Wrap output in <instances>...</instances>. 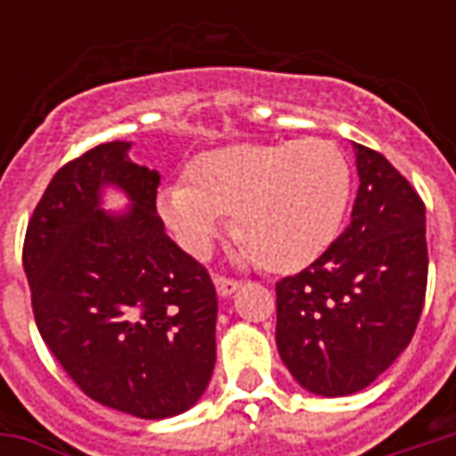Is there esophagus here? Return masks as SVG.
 I'll list each match as a JSON object with an SVG mask.
<instances>
[{"label": "esophagus", "instance_id": "34e87169", "mask_svg": "<svg viewBox=\"0 0 456 456\" xmlns=\"http://www.w3.org/2000/svg\"><path fill=\"white\" fill-rule=\"evenodd\" d=\"M215 288L222 297H229L234 290L239 288V281L234 278H224V276H215Z\"/></svg>", "mask_w": 456, "mask_h": 456}]
</instances>
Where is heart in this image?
I'll list each match as a JSON object with an SVG mask.
<instances>
[{
	"mask_svg": "<svg viewBox=\"0 0 456 456\" xmlns=\"http://www.w3.org/2000/svg\"><path fill=\"white\" fill-rule=\"evenodd\" d=\"M349 200L346 156L332 141L307 136L200 153L190 180L160 190L159 212L192 256L208 254L224 215H232L234 234L258 266L288 273L325 254Z\"/></svg>",
	"mask_w": 456,
	"mask_h": 456,
	"instance_id": "heart-1",
	"label": "heart"
}]
</instances>
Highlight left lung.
<instances>
[{"label": "left lung", "instance_id": "8db88e82", "mask_svg": "<svg viewBox=\"0 0 456 456\" xmlns=\"http://www.w3.org/2000/svg\"><path fill=\"white\" fill-rule=\"evenodd\" d=\"M352 222L305 271L276 283V344L325 398L363 391L411 344L428 286L425 205L381 153L354 143Z\"/></svg>", "mask_w": 456, "mask_h": 456}]
</instances>
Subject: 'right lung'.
<instances>
[{
    "label": "right lung",
    "instance_id": "obj_1",
    "mask_svg": "<svg viewBox=\"0 0 456 456\" xmlns=\"http://www.w3.org/2000/svg\"><path fill=\"white\" fill-rule=\"evenodd\" d=\"M129 149L100 143L55 173L26 229L24 271L38 332L80 391L163 420L192 408L212 379L217 293L166 234L159 170ZM107 187L130 208L107 213Z\"/></svg>",
    "mask_w": 456,
    "mask_h": 456
}]
</instances>
